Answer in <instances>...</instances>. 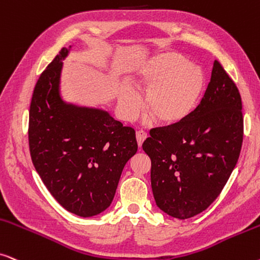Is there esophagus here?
Instances as JSON below:
<instances>
[{"label": "esophagus", "instance_id": "1", "mask_svg": "<svg viewBox=\"0 0 260 260\" xmlns=\"http://www.w3.org/2000/svg\"><path fill=\"white\" fill-rule=\"evenodd\" d=\"M146 138H147V133H146V131H144V130H138V131H136V140H137L138 147L142 146L143 141L146 140Z\"/></svg>", "mask_w": 260, "mask_h": 260}]
</instances>
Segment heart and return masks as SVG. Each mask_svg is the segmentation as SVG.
I'll return each mask as SVG.
<instances>
[{"mask_svg": "<svg viewBox=\"0 0 260 260\" xmlns=\"http://www.w3.org/2000/svg\"><path fill=\"white\" fill-rule=\"evenodd\" d=\"M137 86L148 88L144 110L154 122L174 125L192 112L203 88L201 69L177 53H161L140 67L134 76ZM119 107L123 116L133 118L141 107V98L133 87L119 89Z\"/></svg>", "mask_w": 260, "mask_h": 260, "instance_id": "1", "label": "heart"}]
</instances>
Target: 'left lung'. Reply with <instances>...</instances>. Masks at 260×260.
<instances>
[{"mask_svg":"<svg viewBox=\"0 0 260 260\" xmlns=\"http://www.w3.org/2000/svg\"><path fill=\"white\" fill-rule=\"evenodd\" d=\"M239 89L215 60L200 105L183 122L154 127L142 144L151 160L157 207L186 220L220 196L240 155L244 117Z\"/></svg>","mask_w":260,"mask_h":260,"instance_id":"8db88e82","label":"left lung"}]
</instances>
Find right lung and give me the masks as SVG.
I'll return each instance as SVG.
<instances>
[{
  "label": "right lung",
  "instance_id": "obj_1",
  "mask_svg": "<svg viewBox=\"0 0 260 260\" xmlns=\"http://www.w3.org/2000/svg\"><path fill=\"white\" fill-rule=\"evenodd\" d=\"M63 48L37 81L28 120L32 162L64 209L82 217L110 207L125 164L137 151L135 130L101 110L64 104Z\"/></svg>",
  "mask_w": 260,
  "mask_h": 260
}]
</instances>
